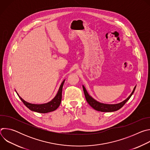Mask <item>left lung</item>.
<instances>
[{"label":"left lung","instance_id":"8db88e82","mask_svg":"<svg viewBox=\"0 0 150 150\" xmlns=\"http://www.w3.org/2000/svg\"><path fill=\"white\" fill-rule=\"evenodd\" d=\"M136 86L134 88L132 92L129 96V97H128L127 98H126L125 100H123V101L117 104H105V103H100L97 101L96 99H94L93 97H92V96H91L88 94L86 88H85V87L83 85H82V88H83V93H84L85 97V98H86L87 101L94 109L101 112H115L119 110L120 108H122L123 105L129 100V98H131V97L132 96L133 93L135 91Z\"/></svg>","mask_w":150,"mask_h":150}]
</instances>
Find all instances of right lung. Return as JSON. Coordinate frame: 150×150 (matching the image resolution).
<instances>
[{
  "label": "right lung",
  "mask_w": 150,
  "mask_h": 150,
  "mask_svg": "<svg viewBox=\"0 0 150 150\" xmlns=\"http://www.w3.org/2000/svg\"><path fill=\"white\" fill-rule=\"evenodd\" d=\"M65 79H64L61 83L59 90L55 96V97L50 101L44 104H33L28 103L25 101L23 98H21L19 95L16 92L19 98L23 102V103L26 105V107L31 110V111L35 112L40 113H47L49 112H51L56 110L60 104L62 100V88L63 86L64 82Z\"/></svg>",
  "instance_id": "obj_1"
}]
</instances>
